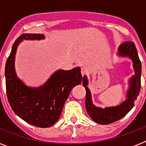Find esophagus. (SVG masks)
I'll return each instance as SVG.
<instances>
[{"label":"esophagus","instance_id":"34e87169","mask_svg":"<svg viewBox=\"0 0 146 146\" xmlns=\"http://www.w3.org/2000/svg\"><path fill=\"white\" fill-rule=\"evenodd\" d=\"M81 73H82V76H84L86 74V69L84 67H82L81 68Z\"/></svg>","mask_w":146,"mask_h":146}]
</instances>
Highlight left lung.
Instances as JSON below:
<instances>
[{
    "mask_svg": "<svg viewBox=\"0 0 146 146\" xmlns=\"http://www.w3.org/2000/svg\"><path fill=\"white\" fill-rule=\"evenodd\" d=\"M117 55L120 57H128L133 62L134 75L128 80V90L126 95V99L118 105L106 107L104 108L96 106L92 103V94L88 87L89 80L87 76H83L82 84L86 91V108L89 117L99 124H109L123 117L134 106V102L139 96L141 88V73L142 64L139 58L136 45L133 42H125L118 47Z\"/></svg>",
    "mask_w": 146,
    "mask_h": 146,
    "instance_id": "left-lung-1",
    "label": "left lung"
}]
</instances>
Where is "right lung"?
Wrapping results in <instances>:
<instances>
[{
  "mask_svg": "<svg viewBox=\"0 0 146 146\" xmlns=\"http://www.w3.org/2000/svg\"><path fill=\"white\" fill-rule=\"evenodd\" d=\"M43 34H23L13 44L6 62V89L8 102L14 113L29 124L42 128L51 127L60 117L73 88L82 80L80 67L55 71L44 84L28 86L17 75L15 58L19 44L23 40H42Z\"/></svg>",
  "mask_w": 146,
  "mask_h": 146,
  "instance_id": "1",
  "label": "right lung"
}]
</instances>
